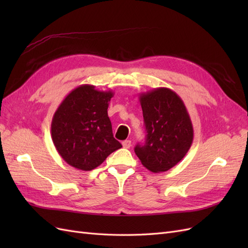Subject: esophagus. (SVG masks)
Segmentation results:
<instances>
[{
	"label": "esophagus",
	"instance_id": "esophagus-1",
	"mask_svg": "<svg viewBox=\"0 0 248 248\" xmlns=\"http://www.w3.org/2000/svg\"><path fill=\"white\" fill-rule=\"evenodd\" d=\"M122 146H123V148H125V149H129V148L131 147V140H124V141L122 142Z\"/></svg>",
	"mask_w": 248,
	"mask_h": 248
}]
</instances>
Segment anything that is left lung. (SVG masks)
Masks as SVG:
<instances>
[{
    "label": "left lung",
    "mask_w": 248,
    "mask_h": 248,
    "mask_svg": "<svg viewBox=\"0 0 248 248\" xmlns=\"http://www.w3.org/2000/svg\"><path fill=\"white\" fill-rule=\"evenodd\" d=\"M147 131L146 142L134 152L142 166L153 172L174 168L188 152L193 127L179 95L168 88H157L140 95Z\"/></svg>",
    "instance_id": "left-lung-1"
}]
</instances>
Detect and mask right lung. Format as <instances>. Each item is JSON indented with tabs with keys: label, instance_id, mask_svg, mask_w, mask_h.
Returning <instances> with one entry per match:
<instances>
[{
	"label": "right lung",
	"instance_id": "1",
	"mask_svg": "<svg viewBox=\"0 0 248 248\" xmlns=\"http://www.w3.org/2000/svg\"><path fill=\"white\" fill-rule=\"evenodd\" d=\"M114 93L81 85L67 95L51 121V139L69 166L92 170L122 145L112 136L108 116Z\"/></svg>",
	"mask_w": 248,
	"mask_h": 248
}]
</instances>
